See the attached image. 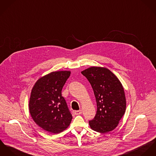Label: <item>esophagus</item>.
Returning <instances> with one entry per match:
<instances>
[{"mask_svg": "<svg viewBox=\"0 0 156 156\" xmlns=\"http://www.w3.org/2000/svg\"><path fill=\"white\" fill-rule=\"evenodd\" d=\"M82 110L81 109H80V110H78V111H75V112H74V113H75V115H80V114H82Z\"/></svg>", "mask_w": 156, "mask_h": 156, "instance_id": "1", "label": "esophagus"}]
</instances>
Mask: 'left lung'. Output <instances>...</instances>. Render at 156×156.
<instances>
[{"label":"left lung","mask_w":156,"mask_h":156,"mask_svg":"<svg viewBox=\"0 0 156 156\" xmlns=\"http://www.w3.org/2000/svg\"><path fill=\"white\" fill-rule=\"evenodd\" d=\"M93 88L97 103L94 119L89 121L91 129L105 133L115 129L126 108L123 87L108 68L93 66L81 72Z\"/></svg>","instance_id":"obj_1"}]
</instances>
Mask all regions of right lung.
<instances>
[{
	"label": "right lung",
	"instance_id": "1",
	"mask_svg": "<svg viewBox=\"0 0 156 156\" xmlns=\"http://www.w3.org/2000/svg\"><path fill=\"white\" fill-rule=\"evenodd\" d=\"M70 70L55 71L39 78L31 91L29 108L36 124L51 134L66 130L72 115L62 96V90L70 75Z\"/></svg>",
	"mask_w": 156,
	"mask_h": 156
}]
</instances>
